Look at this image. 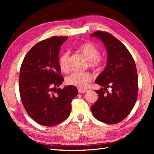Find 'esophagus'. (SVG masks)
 Wrapping results in <instances>:
<instances>
[{"mask_svg": "<svg viewBox=\"0 0 154 154\" xmlns=\"http://www.w3.org/2000/svg\"><path fill=\"white\" fill-rule=\"evenodd\" d=\"M88 91L86 89H81V88H78V92L79 93H84L87 92Z\"/></svg>", "mask_w": 154, "mask_h": 154, "instance_id": "obj_1", "label": "esophagus"}]
</instances>
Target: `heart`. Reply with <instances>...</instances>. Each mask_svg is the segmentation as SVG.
I'll return each mask as SVG.
<instances>
[{
  "label": "heart",
  "mask_w": 154,
  "mask_h": 154,
  "mask_svg": "<svg viewBox=\"0 0 154 154\" xmlns=\"http://www.w3.org/2000/svg\"><path fill=\"white\" fill-rule=\"evenodd\" d=\"M78 51L88 60V66L93 69L101 66L103 60L100 56V51L91 43H84L79 46ZM59 67L62 71L66 72L69 69V52L66 51L59 58ZM93 76L88 72H74L66 78L68 85L75 86L80 88H86L92 82Z\"/></svg>",
  "instance_id": "obj_1"
}]
</instances>
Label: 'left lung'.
Wrapping results in <instances>:
<instances>
[{"mask_svg": "<svg viewBox=\"0 0 154 154\" xmlns=\"http://www.w3.org/2000/svg\"><path fill=\"white\" fill-rule=\"evenodd\" d=\"M91 36L103 42L108 53L106 67L95 81L103 88L96 91L98 99L91 106L92 112L101 122L118 123L130 114L137 98L136 63L124 44L109 32L97 31Z\"/></svg>", "mask_w": 154, "mask_h": 154, "instance_id": "left-lung-1", "label": "left lung"}]
</instances>
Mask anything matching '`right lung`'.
<instances>
[{
    "label": "right lung",
    "instance_id": "add662e5",
    "mask_svg": "<svg viewBox=\"0 0 154 154\" xmlns=\"http://www.w3.org/2000/svg\"><path fill=\"white\" fill-rule=\"evenodd\" d=\"M67 38L54 36L39 42L27 52L20 67L22 104L32 119L45 127L59 124L69 117L72 100L78 93L72 85L57 89L64 80L58 56Z\"/></svg>",
    "mask_w": 154,
    "mask_h": 154
}]
</instances>
